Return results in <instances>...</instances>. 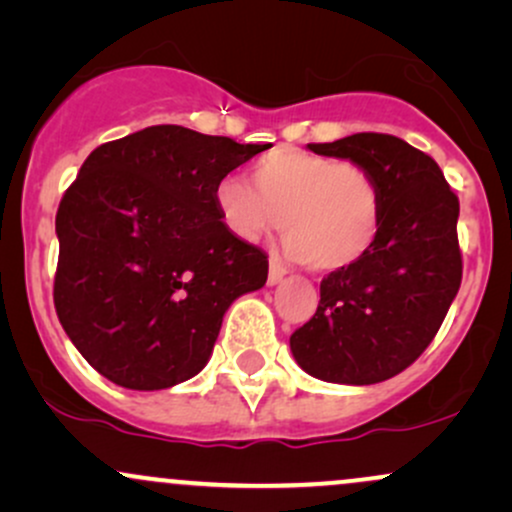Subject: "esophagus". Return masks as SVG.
<instances>
[{
	"mask_svg": "<svg viewBox=\"0 0 512 512\" xmlns=\"http://www.w3.org/2000/svg\"><path fill=\"white\" fill-rule=\"evenodd\" d=\"M284 276H286V267H284V264L276 262V260L269 262V274H267V284H269V286L281 284V279H284Z\"/></svg>",
	"mask_w": 512,
	"mask_h": 512,
	"instance_id": "obj_1",
	"label": "esophagus"
}]
</instances>
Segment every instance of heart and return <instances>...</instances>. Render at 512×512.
Returning a JSON list of instances; mask_svg holds the SVG:
<instances>
[{"label":"heart","mask_w":512,"mask_h":512,"mask_svg":"<svg viewBox=\"0 0 512 512\" xmlns=\"http://www.w3.org/2000/svg\"><path fill=\"white\" fill-rule=\"evenodd\" d=\"M250 178L255 191L238 178L214 190L221 223L243 243H260L281 226L291 260L339 272L361 262L380 236L383 190L358 163L289 146L262 156Z\"/></svg>","instance_id":"obj_1"}]
</instances>
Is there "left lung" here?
Instances as JSON below:
<instances>
[{"mask_svg":"<svg viewBox=\"0 0 512 512\" xmlns=\"http://www.w3.org/2000/svg\"><path fill=\"white\" fill-rule=\"evenodd\" d=\"M308 149L373 173L383 226L361 262L322 279L315 315L291 334V354L325 383H383L424 354L455 301L460 202L438 163L392 134L361 132Z\"/></svg>","mask_w":512,"mask_h":512,"instance_id":"left-lung-1","label":"left lung"}]
</instances>
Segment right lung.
Instances as JSON below:
<instances>
[{
    "label": "right lung",
    "instance_id": "add662e5",
    "mask_svg": "<svg viewBox=\"0 0 512 512\" xmlns=\"http://www.w3.org/2000/svg\"><path fill=\"white\" fill-rule=\"evenodd\" d=\"M264 149L156 125L86 158L57 209L55 308L103 378L146 392L185 383L231 303L262 289L267 255L226 231L214 190Z\"/></svg>",
    "mask_w": 512,
    "mask_h": 512
}]
</instances>
